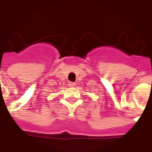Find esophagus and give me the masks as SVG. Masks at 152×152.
I'll return each instance as SVG.
<instances>
[{"label": "esophagus", "instance_id": "1", "mask_svg": "<svg viewBox=\"0 0 152 152\" xmlns=\"http://www.w3.org/2000/svg\"><path fill=\"white\" fill-rule=\"evenodd\" d=\"M68 86H69V87H70V88H73V87H75V86H76V83H74V82H69V83H68Z\"/></svg>", "mask_w": 152, "mask_h": 152}]
</instances>
